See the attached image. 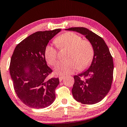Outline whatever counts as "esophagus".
Wrapping results in <instances>:
<instances>
[{
    "label": "esophagus",
    "mask_w": 127,
    "mask_h": 127,
    "mask_svg": "<svg viewBox=\"0 0 127 127\" xmlns=\"http://www.w3.org/2000/svg\"><path fill=\"white\" fill-rule=\"evenodd\" d=\"M64 78V76H60L59 77V80H60V81H62L63 80V78Z\"/></svg>",
    "instance_id": "obj_1"
}]
</instances>
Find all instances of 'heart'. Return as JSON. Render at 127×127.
Masks as SVG:
<instances>
[{
  "mask_svg": "<svg viewBox=\"0 0 127 127\" xmlns=\"http://www.w3.org/2000/svg\"><path fill=\"white\" fill-rule=\"evenodd\" d=\"M55 43L60 49L68 48L66 61H60L55 67L56 73L65 75L73 73L77 69L84 70L90 65L94 56V49L90 41L82 40L73 32H67L56 38ZM58 50L53 44L45 47L44 56L49 64L54 65L57 60Z\"/></svg>",
  "mask_w": 127,
  "mask_h": 127,
  "instance_id": "obj_1",
  "label": "heart"
}]
</instances>
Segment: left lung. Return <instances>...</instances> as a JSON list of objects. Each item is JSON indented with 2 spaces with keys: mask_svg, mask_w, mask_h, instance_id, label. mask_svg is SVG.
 <instances>
[{
  "mask_svg": "<svg viewBox=\"0 0 127 127\" xmlns=\"http://www.w3.org/2000/svg\"><path fill=\"white\" fill-rule=\"evenodd\" d=\"M65 30L84 35L94 49V56L89 69L74 76V98L83 104L97 103L108 93L113 79V60L108 46L102 38L87 28H71Z\"/></svg>",
  "mask_w": 127,
  "mask_h": 127,
  "instance_id": "left-lung-1",
  "label": "left lung"
}]
</instances>
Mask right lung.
<instances>
[{
	"instance_id": "right-lung-1",
	"label": "right lung",
	"mask_w": 127,
	"mask_h": 127,
	"mask_svg": "<svg viewBox=\"0 0 127 127\" xmlns=\"http://www.w3.org/2000/svg\"><path fill=\"white\" fill-rule=\"evenodd\" d=\"M60 29L37 32L17 45L11 57L10 74L14 91L25 105L44 108L54 102L59 78L47 79L52 70L47 65L44 50Z\"/></svg>"
}]
</instances>
